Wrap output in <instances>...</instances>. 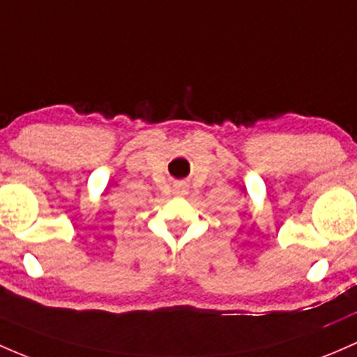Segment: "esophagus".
I'll return each instance as SVG.
<instances>
[{
  "mask_svg": "<svg viewBox=\"0 0 357 357\" xmlns=\"http://www.w3.org/2000/svg\"><path fill=\"white\" fill-rule=\"evenodd\" d=\"M181 191H186V186H181Z\"/></svg>",
  "mask_w": 357,
  "mask_h": 357,
  "instance_id": "obj_1",
  "label": "esophagus"
}]
</instances>
